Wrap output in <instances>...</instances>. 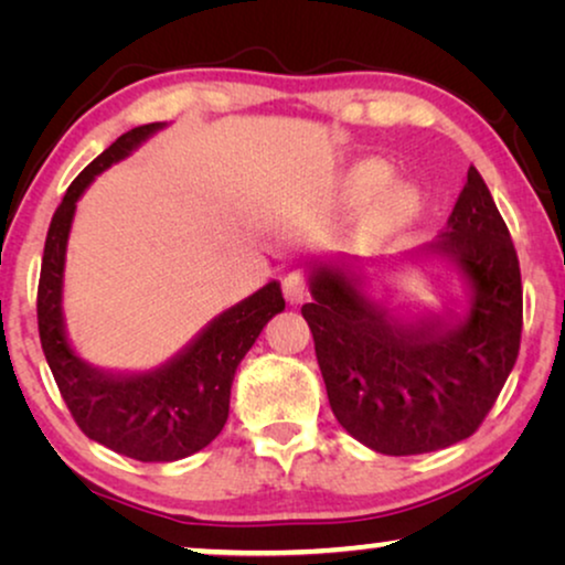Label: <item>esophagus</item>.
I'll return each mask as SVG.
<instances>
[{
    "instance_id": "esophagus-1",
    "label": "esophagus",
    "mask_w": 565,
    "mask_h": 565,
    "mask_svg": "<svg viewBox=\"0 0 565 565\" xmlns=\"http://www.w3.org/2000/svg\"><path fill=\"white\" fill-rule=\"evenodd\" d=\"M282 292H285V300H288L290 306L303 303V298L308 296L306 277L300 275V273H290V275L282 280Z\"/></svg>"
}]
</instances>
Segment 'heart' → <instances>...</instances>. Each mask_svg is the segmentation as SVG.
<instances>
[{
    "label": "heart",
    "instance_id": "b5f03b06",
    "mask_svg": "<svg viewBox=\"0 0 565 565\" xmlns=\"http://www.w3.org/2000/svg\"><path fill=\"white\" fill-rule=\"evenodd\" d=\"M393 169L385 164L383 159H360L344 172V195L362 203L377 195L385 184L391 182ZM422 211V195L412 184H396V188L385 190L377 203L370 211V228L375 234H396V231L406 228L408 223L416 221Z\"/></svg>",
    "mask_w": 565,
    "mask_h": 565
}]
</instances>
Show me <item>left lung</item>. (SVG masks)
I'll return each mask as SVG.
<instances>
[{
	"label": "left lung",
	"mask_w": 565,
	"mask_h": 565,
	"mask_svg": "<svg viewBox=\"0 0 565 565\" xmlns=\"http://www.w3.org/2000/svg\"><path fill=\"white\" fill-rule=\"evenodd\" d=\"M424 260H443L459 275L462 312H398L372 296L377 268ZM308 288L313 300L300 311L331 412L375 452H435L473 435L520 352V262L476 167L435 242L393 257L313 259Z\"/></svg>",
	"instance_id": "obj_1"
}]
</instances>
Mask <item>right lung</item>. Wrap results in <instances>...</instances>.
Wrapping results in <instances>:
<instances>
[{
	"mask_svg": "<svg viewBox=\"0 0 565 565\" xmlns=\"http://www.w3.org/2000/svg\"><path fill=\"white\" fill-rule=\"evenodd\" d=\"M164 126L149 122L122 134L72 182L53 213L38 285L41 344L74 422L89 439L141 462L182 460L221 435L236 367L267 321L285 308L280 282L269 280L207 321L180 352L151 370L97 367L68 342L64 269L76 203L97 174L130 157Z\"/></svg>",
	"mask_w": 565,
	"mask_h": 565,
	"instance_id": "right-lung-1",
	"label": "right lung"
}]
</instances>
